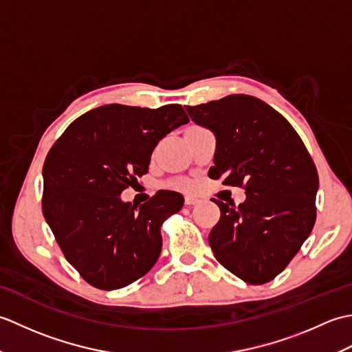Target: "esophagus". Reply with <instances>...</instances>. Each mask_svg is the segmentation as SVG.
<instances>
[{
  "label": "esophagus",
  "mask_w": 352,
  "mask_h": 352,
  "mask_svg": "<svg viewBox=\"0 0 352 352\" xmlns=\"http://www.w3.org/2000/svg\"><path fill=\"white\" fill-rule=\"evenodd\" d=\"M197 203H199V199H198L197 197H193V195L184 197V204H186V206H195Z\"/></svg>",
  "instance_id": "obj_1"
}]
</instances>
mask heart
I'll list each match as a JSON object with an SVG mask.
<instances>
[{
    "label": "heart",
    "instance_id": "heart-1",
    "mask_svg": "<svg viewBox=\"0 0 352 352\" xmlns=\"http://www.w3.org/2000/svg\"><path fill=\"white\" fill-rule=\"evenodd\" d=\"M170 186H172V188H175V189H183V190L192 188V184H190L189 182H186V180L177 182V183H174V184H170Z\"/></svg>",
    "mask_w": 352,
    "mask_h": 352
}]
</instances>
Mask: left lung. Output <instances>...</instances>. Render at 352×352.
Returning <instances> with one entry per match:
<instances>
[{
  "label": "left lung",
  "instance_id": "obj_1",
  "mask_svg": "<svg viewBox=\"0 0 352 352\" xmlns=\"http://www.w3.org/2000/svg\"><path fill=\"white\" fill-rule=\"evenodd\" d=\"M216 138L210 178L245 189L239 207L213 199L221 219L208 234L216 260L248 284L274 280L316 221L315 163L287 119L251 95L186 107Z\"/></svg>",
  "mask_w": 352,
  "mask_h": 352
}]
</instances>
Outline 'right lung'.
<instances>
[{"label": "right lung", "instance_id": "obj_1", "mask_svg": "<svg viewBox=\"0 0 352 352\" xmlns=\"http://www.w3.org/2000/svg\"><path fill=\"white\" fill-rule=\"evenodd\" d=\"M188 122L178 104H107L77 118L50 149L42 170L45 221L94 287L129 286L159 258L160 227L182 210V193L160 190L139 208L121 193L146 174L159 140Z\"/></svg>", "mask_w": 352, "mask_h": 352}]
</instances>
